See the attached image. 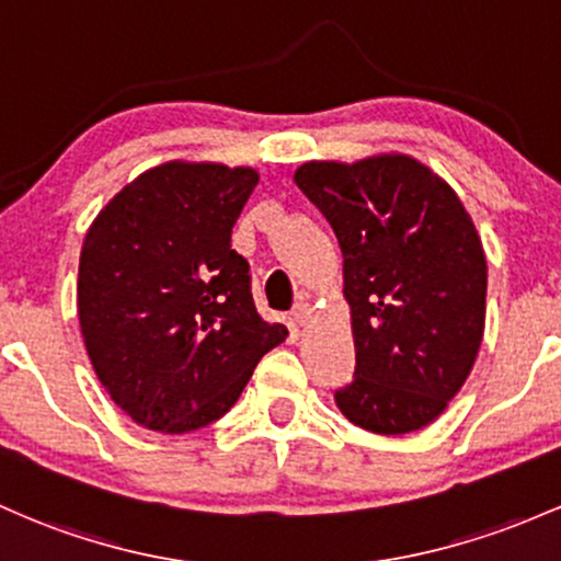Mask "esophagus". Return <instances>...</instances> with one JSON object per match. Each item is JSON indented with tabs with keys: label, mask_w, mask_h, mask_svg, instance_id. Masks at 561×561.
I'll list each match as a JSON object with an SVG mask.
<instances>
[{
	"label": "esophagus",
	"mask_w": 561,
	"mask_h": 561,
	"mask_svg": "<svg viewBox=\"0 0 561 561\" xmlns=\"http://www.w3.org/2000/svg\"><path fill=\"white\" fill-rule=\"evenodd\" d=\"M309 313H311L309 304H295V306H293V311H290V319H293L295 328H304L306 319H309Z\"/></svg>",
	"instance_id": "1"
}]
</instances>
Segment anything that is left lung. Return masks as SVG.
I'll return each instance as SVG.
<instances>
[{
	"label": "left lung",
	"instance_id": "obj_1",
	"mask_svg": "<svg viewBox=\"0 0 561 561\" xmlns=\"http://www.w3.org/2000/svg\"><path fill=\"white\" fill-rule=\"evenodd\" d=\"M295 183L343 252L356 367L335 404L354 426H428L469 378L484 332L488 261L458 194L404 153L306 162Z\"/></svg>",
	"mask_w": 561,
	"mask_h": 561
}]
</instances>
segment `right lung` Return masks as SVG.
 <instances>
[{"mask_svg": "<svg viewBox=\"0 0 561 561\" xmlns=\"http://www.w3.org/2000/svg\"><path fill=\"white\" fill-rule=\"evenodd\" d=\"M257 172L168 162L138 175L92 220L77 309L92 370L140 426L183 434L218 421L257 359L287 337L250 293L231 229Z\"/></svg>", "mask_w": 561, "mask_h": 561, "instance_id": "right-lung-1", "label": "right lung"}]
</instances>
